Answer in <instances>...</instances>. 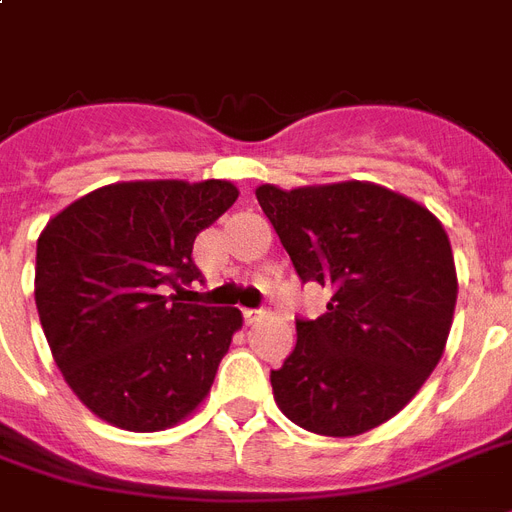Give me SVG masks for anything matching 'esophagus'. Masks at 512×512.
Segmentation results:
<instances>
[{"instance_id":"34e87169","label":"esophagus","mask_w":512,"mask_h":512,"mask_svg":"<svg viewBox=\"0 0 512 512\" xmlns=\"http://www.w3.org/2000/svg\"><path fill=\"white\" fill-rule=\"evenodd\" d=\"M263 316H265L263 308H244V324H257Z\"/></svg>"}]
</instances>
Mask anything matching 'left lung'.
<instances>
[{
  "instance_id": "8db88e82",
  "label": "left lung",
  "mask_w": 512,
  "mask_h": 512,
  "mask_svg": "<svg viewBox=\"0 0 512 512\" xmlns=\"http://www.w3.org/2000/svg\"><path fill=\"white\" fill-rule=\"evenodd\" d=\"M255 193L300 281L332 289L327 313L297 319L295 350L271 372L276 404L319 436L377 428L428 380L452 329L457 273L444 225L356 180Z\"/></svg>"
}]
</instances>
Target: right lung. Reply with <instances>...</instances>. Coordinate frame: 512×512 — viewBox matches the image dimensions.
Masks as SVG:
<instances>
[{"label":"right lung","instance_id":"1","mask_svg":"<svg viewBox=\"0 0 512 512\" xmlns=\"http://www.w3.org/2000/svg\"><path fill=\"white\" fill-rule=\"evenodd\" d=\"M236 196L225 180L116 183L68 204L42 231L39 321L66 382L100 420L154 433L209 393L241 313L167 292L201 281L193 239Z\"/></svg>","mask_w":512,"mask_h":512}]
</instances>
